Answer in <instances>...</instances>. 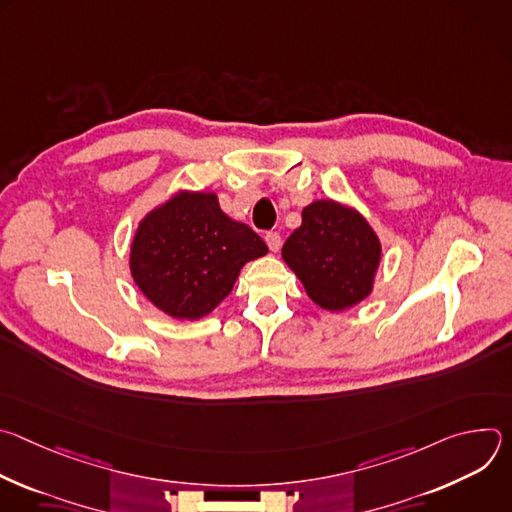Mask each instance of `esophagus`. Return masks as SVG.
Here are the masks:
<instances>
[{
	"mask_svg": "<svg viewBox=\"0 0 512 512\" xmlns=\"http://www.w3.org/2000/svg\"><path fill=\"white\" fill-rule=\"evenodd\" d=\"M265 243H267V247H269L273 253L279 251V247H281V237H279V233H275V231L265 233Z\"/></svg>",
	"mask_w": 512,
	"mask_h": 512,
	"instance_id": "esophagus-1",
	"label": "esophagus"
}]
</instances>
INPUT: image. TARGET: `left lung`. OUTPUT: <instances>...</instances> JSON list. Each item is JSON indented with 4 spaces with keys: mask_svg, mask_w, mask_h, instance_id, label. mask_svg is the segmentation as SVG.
<instances>
[{
    "mask_svg": "<svg viewBox=\"0 0 512 512\" xmlns=\"http://www.w3.org/2000/svg\"><path fill=\"white\" fill-rule=\"evenodd\" d=\"M281 255L308 296L320 308L338 312L371 294L381 243L358 212L318 200L302 210V225L287 237Z\"/></svg>",
    "mask_w": 512,
    "mask_h": 512,
    "instance_id": "1",
    "label": "left lung"
}]
</instances>
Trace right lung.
Listing matches in <instances>:
<instances>
[{
	"label": "right lung",
	"instance_id": "add662e5",
	"mask_svg": "<svg viewBox=\"0 0 512 512\" xmlns=\"http://www.w3.org/2000/svg\"><path fill=\"white\" fill-rule=\"evenodd\" d=\"M265 253L263 239L231 221L214 194L180 192L137 227L131 275L160 310L198 320L231 294L241 267Z\"/></svg>",
	"mask_w": 512,
	"mask_h": 512
}]
</instances>
